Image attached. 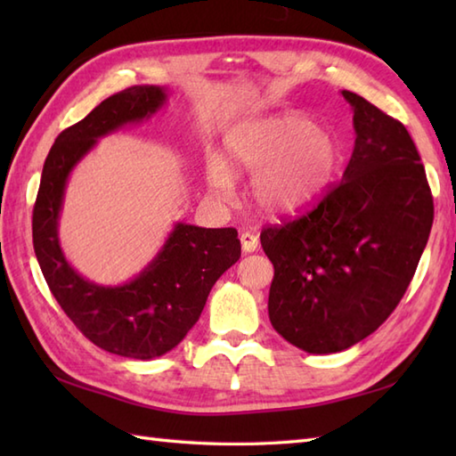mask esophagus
<instances>
[{
    "label": "esophagus",
    "mask_w": 456,
    "mask_h": 456,
    "mask_svg": "<svg viewBox=\"0 0 456 456\" xmlns=\"http://www.w3.org/2000/svg\"><path fill=\"white\" fill-rule=\"evenodd\" d=\"M240 245H243L245 253H255V250L258 248V237L245 231V233H240Z\"/></svg>",
    "instance_id": "1"
}]
</instances>
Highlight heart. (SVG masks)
<instances>
[{
	"mask_svg": "<svg viewBox=\"0 0 456 456\" xmlns=\"http://www.w3.org/2000/svg\"><path fill=\"white\" fill-rule=\"evenodd\" d=\"M341 168L331 133L299 113L245 119L225 134V162L208 164L219 198L233 193L234 174H255L253 200L270 216H292L323 196Z\"/></svg>",
	"mask_w": 456,
	"mask_h": 456,
	"instance_id": "1",
	"label": "heart"
}]
</instances>
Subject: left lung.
I'll use <instances>...</instances> for the list:
<instances>
[{"mask_svg":"<svg viewBox=\"0 0 456 456\" xmlns=\"http://www.w3.org/2000/svg\"><path fill=\"white\" fill-rule=\"evenodd\" d=\"M354 151L314 209L260 233L274 278L270 323L312 354L374 333L400 304L433 225V196L403 125L354 92Z\"/></svg>","mask_w":456,"mask_h":456,"instance_id":"obj_1","label":"left lung"}]
</instances>
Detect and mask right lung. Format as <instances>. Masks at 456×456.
<instances>
[{"mask_svg": "<svg viewBox=\"0 0 456 456\" xmlns=\"http://www.w3.org/2000/svg\"><path fill=\"white\" fill-rule=\"evenodd\" d=\"M164 102V88L133 86L64 129L45 160L33 208L35 255L56 302L94 345L139 361L172 351L196 325L213 284L240 256L237 229L176 223L157 258L131 282L111 288L90 282L68 265L58 243V216L68 174L95 141L149 119Z\"/></svg>", "mask_w": 456, "mask_h": 456, "instance_id": "1", "label": "right lung"}]
</instances>
